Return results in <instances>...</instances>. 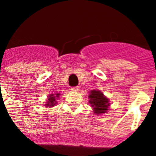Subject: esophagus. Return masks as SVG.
I'll use <instances>...</instances> for the list:
<instances>
[{"label":"esophagus","instance_id":"esophagus-1","mask_svg":"<svg viewBox=\"0 0 156 156\" xmlns=\"http://www.w3.org/2000/svg\"><path fill=\"white\" fill-rule=\"evenodd\" d=\"M79 90H80L79 87H73L71 88L72 91H74V92L79 91Z\"/></svg>","mask_w":156,"mask_h":156}]
</instances>
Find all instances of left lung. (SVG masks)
<instances>
[{"instance_id": "obj_1", "label": "left lung", "mask_w": 156, "mask_h": 156, "mask_svg": "<svg viewBox=\"0 0 156 156\" xmlns=\"http://www.w3.org/2000/svg\"><path fill=\"white\" fill-rule=\"evenodd\" d=\"M89 102L93 107L94 111L96 114H103L108 110L109 101L107 98L99 90H93L90 91L89 95Z\"/></svg>"}]
</instances>
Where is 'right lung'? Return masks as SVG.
I'll list each match as a JSON object with an SVG mask.
<instances>
[{
  "label": "right lung",
  "instance_id": "obj_1",
  "mask_svg": "<svg viewBox=\"0 0 156 156\" xmlns=\"http://www.w3.org/2000/svg\"><path fill=\"white\" fill-rule=\"evenodd\" d=\"M60 94H56L55 95V94H51L49 95V97H48V102L46 104V107H53L55 105H56L57 101H56V98H58Z\"/></svg>",
  "mask_w": 156,
  "mask_h": 156
}]
</instances>
